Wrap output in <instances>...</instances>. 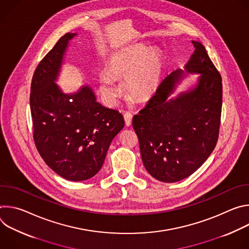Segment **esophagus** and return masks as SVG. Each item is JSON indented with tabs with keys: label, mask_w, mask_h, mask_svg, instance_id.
<instances>
[{
	"label": "esophagus",
	"mask_w": 249,
	"mask_h": 249,
	"mask_svg": "<svg viewBox=\"0 0 249 249\" xmlns=\"http://www.w3.org/2000/svg\"><path fill=\"white\" fill-rule=\"evenodd\" d=\"M132 118H133V115L130 113V112H126L125 114H124V120H125V125L127 126V127H129V126H131V124H132Z\"/></svg>",
	"instance_id": "esophagus-1"
}]
</instances>
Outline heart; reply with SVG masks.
<instances>
[{
	"label": "heart",
	"instance_id": "1",
	"mask_svg": "<svg viewBox=\"0 0 249 249\" xmlns=\"http://www.w3.org/2000/svg\"><path fill=\"white\" fill-rule=\"evenodd\" d=\"M162 69V56L157 49L138 45L121 50L110 57L105 74L99 80L102 93L110 100L122 94L113 81L124 82L128 93L136 100L150 99L158 89Z\"/></svg>",
	"mask_w": 249,
	"mask_h": 249
}]
</instances>
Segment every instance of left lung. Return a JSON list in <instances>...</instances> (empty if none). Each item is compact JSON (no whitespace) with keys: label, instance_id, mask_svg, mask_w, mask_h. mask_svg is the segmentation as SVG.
Instances as JSON below:
<instances>
[{"label":"left lung","instance_id":"8db88e82","mask_svg":"<svg viewBox=\"0 0 249 249\" xmlns=\"http://www.w3.org/2000/svg\"><path fill=\"white\" fill-rule=\"evenodd\" d=\"M192 43L195 50L185 72L201 74L197 86L168 98L184 74L180 69L174 71L132 121L142 160L148 172L162 182L179 181L195 172L219 138L222 77L205 47L198 41Z\"/></svg>","mask_w":249,"mask_h":249}]
</instances>
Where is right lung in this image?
<instances>
[{"mask_svg":"<svg viewBox=\"0 0 249 249\" xmlns=\"http://www.w3.org/2000/svg\"><path fill=\"white\" fill-rule=\"evenodd\" d=\"M76 35L66 33L38 64L31 81L30 110L33 140L43 160L63 178L82 181L99 171L125 123L119 111L96 101L89 87L66 94L55 84L68 42Z\"/></svg>","mask_w":249,"mask_h":249,"instance_id":"1","label":"right lung"}]
</instances>
